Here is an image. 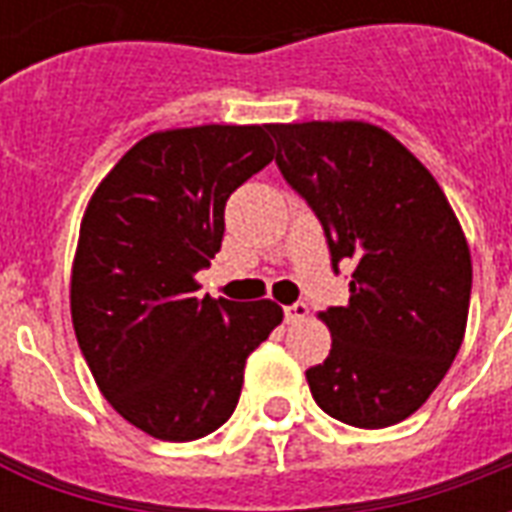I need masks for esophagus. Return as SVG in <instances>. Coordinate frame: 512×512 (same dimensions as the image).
Instances as JSON below:
<instances>
[{
  "label": "esophagus",
  "mask_w": 512,
  "mask_h": 512,
  "mask_svg": "<svg viewBox=\"0 0 512 512\" xmlns=\"http://www.w3.org/2000/svg\"><path fill=\"white\" fill-rule=\"evenodd\" d=\"M283 316H286V322H289V324L302 322V319L308 316V305H305V302H294V305H286V308H283Z\"/></svg>",
  "instance_id": "obj_1"
}]
</instances>
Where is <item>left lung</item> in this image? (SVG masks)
<instances>
[{
    "label": "left lung",
    "mask_w": 512,
    "mask_h": 512,
    "mask_svg": "<svg viewBox=\"0 0 512 512\" xmlns=\"http://www.w3.org/2000/svg\"><path fill=\"white\" fill-rule=\"evenodd\" d=\"M283 179L311 204L349 302L319 313L333 349L305 371L313 401L354 428H387L428 401L461 349L472 256L450 201L371 122L267 125Z\"/></svg>",
    "instance_id": "left-lung-1"
}]
</instances>
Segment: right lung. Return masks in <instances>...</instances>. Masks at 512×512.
Here are the masks:
<instances>
[{
  "label": "right lung",
  "mask_w": 512,
  "mask_h": 512,
  "mask_svg": "<svg viewBox=\"0 0 512 512\" xmlns=\"http://www.w3.org/2000/svg\"><path fill=\"white\" fill-rule=\"evenodd\" d=\"M267 125H199L141 138L87 204L70 275L78 346L130 425L193 442L240 401L248 354L283 322L272 300L199 297L226 199L272 160Z\"/></svg>",
  "instance_id": "1"
}]
</instances>
